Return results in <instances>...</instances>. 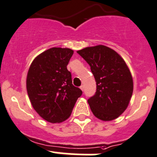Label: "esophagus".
Wrapping results in <instances>:
<instances>
[{"mask_svg":"<svg viewBox=\"0 0 157 157\" xmlns=\"http://www.w3.org/2000/svg\"><path fill=\"white\" fill-rule=\"evenodd\" d=\"M80 88L82 90V91H83V90H84V86H83V85H81Z\"/></svg>","mask_w":157,"mask_h":157,"instance_id":"1","label":"esophagus"}]
</instances>
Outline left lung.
<instances>
[{
    "instance_id": "1",
    "label": "left lung",
    "mask_w": 157,
    "mask_h": 157,
    "mask_svg": "<svg viewBox=\"0 0 157 157\" xmlns=\"http://www.w3.org/2000/svg\"><path fill=\"white\" fill-rule=\"evenodd\" d=\"M77 52L90 66L96 82L95 93L88 100L91 111L100 120L116 119L126 110L133 93V79L126 63L103 45Z\"/></svg>"
}]
</instances>
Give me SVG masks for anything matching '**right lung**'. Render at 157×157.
<instances>
[{"mask_svg": "<svg viewBox=\"0 0 157 157\" xmlns=\"http://www.w3.org/2000/svg\"><path fill=\"white\" fill-rule=\"evenodd\" d=\"M73 54L68 48L53 47L36 57L26 78V90L33 107L50 123L69 118L82 91L72 85L67 65Z\"/></svg>", "mask_w": 157, "mask_h": 157, "instance_id": "right-lung-1", "label": "right lung"}]
</instances>
